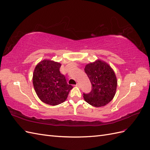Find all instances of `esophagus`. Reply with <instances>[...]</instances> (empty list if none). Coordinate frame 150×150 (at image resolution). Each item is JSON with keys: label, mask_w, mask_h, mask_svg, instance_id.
Returning <instances> with one entry per match:
<instances>
[{"label": "esophagus", "mask_w": 150, "mask_h": 150, "mask_svg": "<svg viewBox=\"0 0 150 150\" xmlns=\"http://www.w3.org/2000/svg\"><path fill=\"white\" fill-rule=\"evenodd\" d=\"M76 86H78V87H79L80 86V85H79V83H78L77 84H76Z\"/></svg>", "instance_id": "34e87169"}]
</instances>
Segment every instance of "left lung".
Here are the masks:
<instances>
[{
  "label": "left lung",
  "mask_w": 150,
  "mask_h": 150,
  "mask_svg": "<svg viewBox=\"0 0 150 150\" xmlns=\"http://www.w3.org/2000/svg\"><path fill=\"white\" fill-rule=\"evenodd\" d=\"M85 72L92 84V90L83 93L84 99L93 106H104L116 93L117 79L114 71L105 62L97 60L86 65Z\"/></svg>",
  "instance_id": "left-lung-1"
}]
</instances>
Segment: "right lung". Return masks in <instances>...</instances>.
<instances>
[{
  "label": "right lung",
  "mask_w": 150,
  "mask_h": 150,
  "mask_svg": "<svg viewBox=\"0 0 150 150\" xmlns=\"http://www.w3.org/2000/svg\"><path fill=\"white\" fill-rule=\"evenodd\" d=\"M61 64L44 60L36 65L33 73V85L38 97L44 103L56 105L66 100L72 86L61 74Z\"/></svg>",
  "instance_id": "right-lung-1"
}]
</instances>
